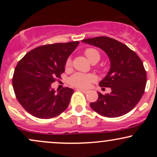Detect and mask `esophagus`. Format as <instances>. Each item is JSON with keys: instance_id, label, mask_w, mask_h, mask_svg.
Instances as JSON below:
<instances>
[{"instance_id": "esophagus-1", "label": "esophagus", "mask_w": 157, "mask_h": 157, "mask_svg": "<svg viewBox=\"0 0 157 157\" xmlns=\"http://www.w3.org/2000/svg\"><path fill=\"white\" fill-rule=\"evenodd\" d=\"M77 91H80L81 92H82L85 94H88V91H85L83 89H77Z\"/></svg>"}]
</instances>
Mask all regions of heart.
I'll return each instance as SVG.
<instances>
[{
    "label": "heart",
    "mask_w": 157,
    "mask_h": 157,
    "mask_svg": "<svg viewBox=\"0 0 157 157\" xmlns=\"http://www.w3.org/2000/svg\"><path fill=\"white\" fill-rule=\"evenodd\" d=\"M85 55L90 62H93L94 60L99 61L100 58V54L98 50L93 48H89L85 50ZM71 65V59L70 57L66 60V67H70ZM96 80V77L92 74H83L77 72L74 74L72 76L70 77L68 82L70 85L75 87L80 88V89H88L91 82Z\"/></svg>",
    "instance_id": "heart-1"
}]
</instances>
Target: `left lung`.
Returning <instances> with one entry per match:
<instances>
[{
  "label": "left lung",
  "instance_id": "left-lung-1",
  "mask_svg": "<svg viewBox=\"0 0 157 157\" xmlns=\"http://www.w3.org/2000/svg\"><path fill=\"white\" fill-rule=\"evenodd\" d=\"M82 42L100 48L111 61L110 71L99 85L111 88V92H98V100L90 103L91 108L106 117H118L128 113L145 92L147 76L141 59L126 45L105 36Z\"/></svg>",
  "mask_w": 157,
  "mask_h": 157
}]
</instances>
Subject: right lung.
<instances>
[{"mask_svg": "<svg viewBox=\"0 0 157 157\" xmlns=\"http://www.w3.org/2000/svg\"><path fill=\"white\" fill-rule=\"evenodd\" d=\"M79 41L47 44L29 52L17 63L12 86L22 107L32 116L50 119L67 109L74 90L63 88L57 94L51 84L61 79L68 56Z\"/></svg>", "mask_w": 157, "mask_h": 157, "instance_id": "right-lung-1", "label": "right lung"}]
</instances>
